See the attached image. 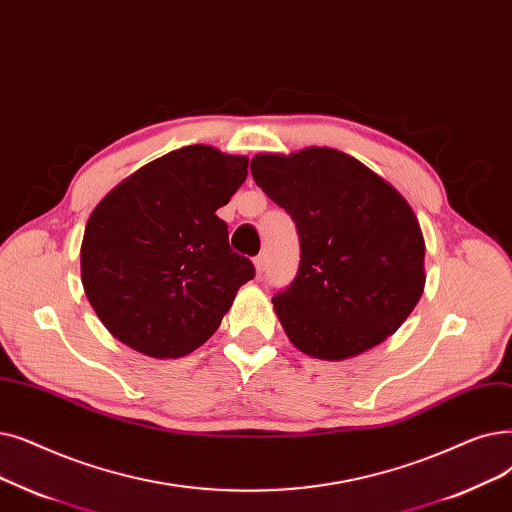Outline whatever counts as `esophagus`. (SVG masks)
<instances>
[{
    "label": "esophagus",
    "mask_w": 512,
    "mask_h": 512,
    "mask_svg": "<svg viewBox=\"0 0 512 512\" xmlns=\"http://www.w3.org/2000/svg\"><path fill=\"white\" fill-rule=\"evenodd\" d=\"M253 263H255V272H257V276H261L263 274V270H265V255L261 253V255H257L255 259H253Z\"/></svg>",
    "instance_id": "1"
}]
</instances>
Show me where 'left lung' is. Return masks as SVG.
<instances>
[{"label":"left lung","mask_w":512,"mask_h":512,"mask_svg":"<svg viewBox=\"0 0 512 512\" xmlns=\"http://www.w3.org/2000/svg\"><path fill=\"white\" fill-rule=\"evenodd\" d=\"M251 173L299 234L297 276L272 297L291 343L332 362L391 337L425 288V240L406 198L335 148L257 154Z\"/></svg>","instance_id":"obj_1"}]
</instances>
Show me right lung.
Wrapping results in <instances>:
<instances>
[{"label": "right lung", "instance_id": "add662e5", "mask_svg": "<svg viewBox=\"0 0 512 512\" xmlns=\"http://www.w3.org/2000/svg\"><path fill=\"white\" fill-rule=\"evenodd\" d=\"M247 157L194 144L131 173L87 219L81 282L110 335L150 358H182L219 328L253 263L215 211L247 180Z\"/></svg>", "mask_w": 512, "mask_h": 512}]
</instances>
